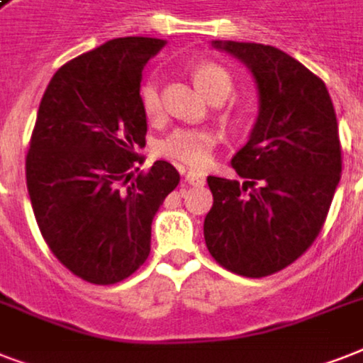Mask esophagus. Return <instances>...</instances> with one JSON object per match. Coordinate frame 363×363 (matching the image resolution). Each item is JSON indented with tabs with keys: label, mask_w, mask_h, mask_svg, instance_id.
I'll use <instances>...</instances> for the list:
<instances>
[{
	"label": "esophagus",
	"mask_w": 363,
	"mask_h": 363,
	"mask_svg": "<svg viewBox=\"0 0 363 363\" xmlns=\"http://www.w3.org/2000/svg\"><path fill=\"white\" fill-rule=\"evenodd\" d=\"M184 179H186L188 184H192V186H203L205 184V175L203 173H198V171H184Z\"/></svg>",
	"instance_id": "34e87169"
}]
</instances>
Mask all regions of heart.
I'll return each mask as SVG.
<instances>
[{
  "instance_id": "1",
  "label": "heart",
  "mask_w": 363,
  "mask_h": 363,
  "mask_svg": "<svg viewBox=\"0 0 363 363\" xmlns=\"http://www.w3.org/2000/svg\"><path fill=\"white\" fill-rule=\"evenodd\" d=\"M194 79L201 88V92L209 99H226L233 88V79L224 65L205 60L199 62L194 69ZM143 113L148 118H158L162 115V94L158 79H148L139 90ZM216 145V133L207 128H179L162 143V154L182 164L203 167L211 162L213 148Z\"/></svg>"
}]
</instances>
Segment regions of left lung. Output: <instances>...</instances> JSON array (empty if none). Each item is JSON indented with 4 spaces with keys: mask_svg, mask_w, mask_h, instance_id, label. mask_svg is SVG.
I'll return each instance as SVG.
<instances>
[{
    "mask_svg": "<svg viewBox=\"0 0 363 363\" xmlns=\"http://www.w3.org/2000/svg\"><path fill=\"white\" fill-rule=\"evenodd\" d=\"M252 73L258 116L232 158L247 179L207 177L211 256L242 277L284 269L313 245L341 179L337 118L326 84L298 60L259 43L211 41Z\"/></svg>",
    "mask_w": 363,
    "mask_h": 363,
    "instance_id": "1",
    "label": "left lung"
}]
</instances>
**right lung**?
<instances>
[{"mask_svg":"<svg viewBox=\"0 0 363 363\" xmlns=\"http://www.w3.org/2000/svg\"><path fill=\"white\" fill-rule=\"evenodd\" d=\"M165 41L118 37L62 65L41 99L26 182L43 238L77 277L115 284L145 264L160 205L181 181L164 160L135 175L143 69Z\"/></svg>","mask_w":363,"mask_h":363,"instance_id":"1","label":"right lung"}]
</instances>
